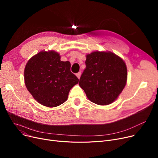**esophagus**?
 <instances>
[{
	"label": "esophagus",
	"instance_id": "esophagus-1",
	"mask_svg": "<svg viewBox=\"0 0 158 158\" xmlns=\"http://www.w3.org/2000/svg\"><path fill=\"white\" fill-rule=\"evenodd\" d=\"M76 76H77V77L79 79V78L81 77V72H79L77 73H76Z\"/></svg>",
	"mask_w": 158,
	"mask_h": 158
}]
</instances>
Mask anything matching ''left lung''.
<instances>
[{"instance_id":"left-lung-1","label":"left lung","mask_w":158,"mask_h":158,"mask_svg":"<svg viewBox=\"0 0 158 158\" xmlns=\"http://www.w3.org/2000/svg\"><path fill=\"white\" fill-rule=\"evenodd\" d=\"M86 57V69L79 86L91 102L101 106L113 103L126 85V63L110 51H94Z\"/></svg>"}]
</instances>
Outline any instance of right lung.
<instances>
[{
  "label": "right lung",
  "instance_id": "obj_1",
  "mask_svg": "<svg viewBox=\"0 0 158 158\" xmlns=\"http://www.w3.org/2000/svg\"><path fill=\"white\" fill-rule=\"evenodd\" d=\"M70 63L61 61L54 51H41L27 61L24 81L27 90L40 104L54 107L64 103L71 88L79 82L70 71Z\"/></svg>",
  "mask_w": 158,
  "mask_h": 158
}]
</instances>
